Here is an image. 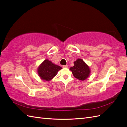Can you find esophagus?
Masks as SVG:
<instances>
[{"label": "esophagus", "instance_id": "esophagus-1", "mask_svg": "<svg viewBox=\"0 0 127 127\" xmlns=\"http://www.w3.org/2000/svg\"><path fill=\"white\" fill-rule=\"evenodd\" d=\"M63 67V68H68V65H64Z\"/></svg>", "mask_w": 127, "mask_h": 127}]
</instances>
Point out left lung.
<instances>
[{
  "label": "left lung",
  "instance_id": "8db88e82",
  "mask_svg": "<svg viewBox=\"0 0 127 127\" xmlns=\"http://www.w3.org/2000/svg\"><path fill=\"white\" fill-rule=\"evenodd\" d=\"M74 64V66L70 68L74 76L83 81L86 79L91 73V70L88 65L81 59H78Z\"/></svg>",
  "mask_w": 127,
  "mask_h": 127
}]
</instances>
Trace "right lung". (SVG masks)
Instances as JSON below:
<instances>
[{"instance_id": "add662e5", "label": "right lung", "mask_w": 127, "mask_h": 127, "mask_svg": "<svg viewBox=\"0 0 127 127\" xmlns=\"http://www.w3.org/2000/svg\"><path fill=\"white\" fill-rule=\"evenodd\" d=\"M62 68L53 64L51 61L45 60L37 68V73L40 77L46 81H50L57 74Z\"/></svg>"}]
</instances>
